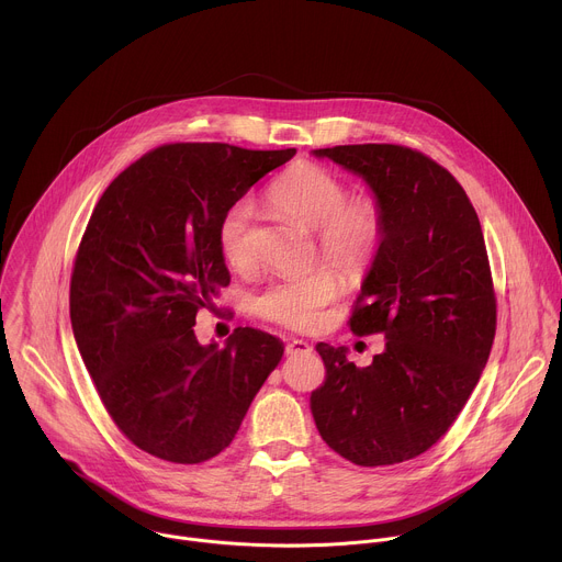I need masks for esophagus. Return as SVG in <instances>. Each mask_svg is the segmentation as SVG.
Segmentation results:
<instances>
[{"label": "esophagus", "instance_id": "esophagus-1", "mask_svg": "<svg viewBox=\"0 0 562 562\" xmlns=\"http://www.w3.org/2000/svg\"><path fill=\"white\" fill-rule=\"evenodd\" d=\"M304 353H311V345L304 342V340H289L286 342V356H304Z\"/></svg>", "mask_w": 562, "mask_h": 562}]
</instances>
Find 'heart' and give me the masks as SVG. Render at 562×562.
<instances>
[{"label": "heart", "mask_w": 562, "mask_h": 562, "mask_svg": "<svg viewBox=\"0 0 562 562\" xmlns=\"http://www.w3.org/2000/svg\"><path fill=\"white\" fill-rule=\"evenodd\" d=\"M269 202L280 213L313 228L315 256L334 263L349 280L364 276L384 245L386 209L382 200L371 193L349 195L347 182L319 165L302 162L282 173L269 187ZM217 247L233 269L254 267L251 200L243 198L224 211L217 226ZM335 270L317 265L302 276L269 282L254 300L256 315L291 331L317 329L325 308L342 286Z\"/></svg>", "instance_id": "heart-1"}]
</instances>
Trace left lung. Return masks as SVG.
<instances>
[{
    "instance_id": "1",
    "label": "left lung",
    "mask_w": 562,
    "mask_h": 562,
    "mask_svg": "<svg viewBox=\"0 0 562 562\" xmlns=\"http://www.w3.org/2000/svg\"><path fill=\"white\" fill-rule=\"evenodd\" d=\"M358 173L386 209V237L353 302L356 336L384 351L356 367L319 342L325 384L311 393L323 440L360 467L412 460L456 423L496 336V293L473 204L416 148L347 144L313 150Z\"/></svg>"
}]
</instances>
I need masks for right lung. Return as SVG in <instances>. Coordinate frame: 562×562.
Wrapping results in <instances>:
<instances>
[{"instance_id": "obj_1", "label": "right lung", "mask_w": 562, "mask_h": 562, "mask_svg": "<svg viewBox=\"0 0 562 562\" xmlns=\"http://www.w3.org/2000/svg\"><path fill=\"white\" fill-rule=\"evenodd\" d=\"M295 148L176 142L144 153L102 193L70 273V325L104 409L142 451L200 464L224 451L282 360L271 334L237 327L202 347L200 308L231 282L224 211Z\"/></svg>"}]
</instances>
